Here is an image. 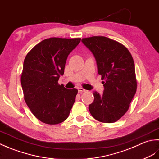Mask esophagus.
Returning a JSON list of instances; mask_svg holds the SVG:
<instances>
[{
	"mask_svg": "<svg viewBox=\"0 0 159 159\" xmlns=\"http://www.w3.org/2000/svg\"><path fill=\"white\" fill-rule=\"evenodd\" d=\"M87 90H85L84 89H83V88H78V92L80 93H83V92H86Z\"/></svg>",
	"mask_w": 159,
	"mask_h": 159,
	"instance_id": "obj_1",
	"label": "esophagus"
}]
</instances>
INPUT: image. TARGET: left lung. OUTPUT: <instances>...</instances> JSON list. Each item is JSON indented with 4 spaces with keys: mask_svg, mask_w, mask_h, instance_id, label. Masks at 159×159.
<instances>
[{
    "mask_svg": "<svg viewBox=\"0 0 159 159\" xmlns=\"http://www.w3.org/2000/svg\"><path fill=\"white\" fill-rule=\"evenodd\" d=\"M82 42L95 56L98 73L104 80L103 93L94 92L89 111L100 122H116L128 111L137 91L133 58L127 48L111 38L93 36Z\"/></svg>",
    "mask_w": 159,
    "mask_h": 159,
    "instance_id": "left-lung-1",
    "label": "left lung"
}]
</instances>
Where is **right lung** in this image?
<instances>
[{
    "instance_id": "right-lung-1",
    "label": "right lung",
    "mask_w": 159,
    "mask_h": 159,
    "mask_svg": "<svg viewBox=\"0 0 159 159\" xmlns=\"http://www.w3.org/2000/svg\"><path fill=\"white\" fill-rule=\"evenodd\" d=\"M81 38H50L35 45L26 56L21 75L25 101L33 115L47 124L65 121L77 94L58 84L69 53Z\"/></svg>"
}]
</instances>
